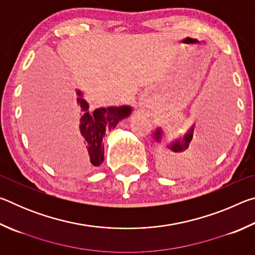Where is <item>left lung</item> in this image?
Returning <instances> with one entry per match:
<instances>
[{
  "label": "left lung",
  "instance_id": "obj_1",
  "mask_svg": "<svg viewBox=\"0 0 255 255\" xmlns=\"http://www.w3.org/2000/svg\"><path fill=\"white\" fill-rule=\"evenodd\" d=\"M211 118L208 122V126H207L206 130L204 131V135L201 137V141H199L197 145L193 146L190 150L188 149L189 145H190V141L192 140V137H193V129H195V126L191 127L188 130V132L185 133L183 136V138H181V139H178L173 141V143H171L169 145V148L172 150V153L173 154H180V153H184V152H188L191 153L192 157L195 158H202V155H204L205 157V154L208 149H210L211 145L214 144V141L216 138L218 136V126L216 125V120L214 119V116L210 115ZM209 116V117H210ZM155 139L157 141L161 140L162 138V130L161 129H157L156 131H155Z\"/></svg>",
  "mask_w": 255,
  "mask_h": 255
}]
</instances>
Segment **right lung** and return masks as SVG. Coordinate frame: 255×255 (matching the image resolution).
<instances>
[{
  "label": "right lung",
  "instance_id": "1",
  "mask_svg": "<svg viewBox=\"0 0 255 255\" xmlns=\"http://www.w3.org/2000/svg\"><path fill=\"white\" fill-rule=\"evenodd\" d=\"M76 91V90H75ZM75 102L84 112L79 124V138L81 145L90 162L94 166H99L105 158V147L102 145L103 136L107 130L114 129L117 124L131 114V108L128 106L100 108L89 112V105L82 98L81 91H76Z\"/></svg>",
  "mask_w": 255,
  "mask_h": 255
}]
</instances>
